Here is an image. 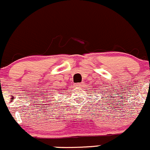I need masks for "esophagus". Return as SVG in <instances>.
I'll return each mask as SVG.
<instances>
[{
	"label": "esophagus",
	"mask_w": 150,
	"mask_h": 150,
	"mask_svg": "<svg viewBox=\"0 0 150 150\" xmlns=\"http://www.w3.org/2000/svg\"><path fill=\"white\" fill-rule=\"evenodd\" d=\"M74 85L76 87H81V86H82V85H83V83H76Z\"/></svg>",
	"instance_id": "obj_1"
}]
</instances>
